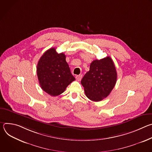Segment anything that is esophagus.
<instances>
[{
    "label": "esophagus",
    "mask_w": 152,
    "mask_h": 152,
    "mask_svg": "<svg viewBox=\"0 0 152 152\" xmlns=\"http://www.w3.org/2000/svg\"><path fill=\"white\" fill-rule=\"evenodd\" d=\"M82 75H77V76H76V80H78V81L80 80H81V79H82Z\"/></svg>",
    "instance_id": "34e87169"
}]
</instances>
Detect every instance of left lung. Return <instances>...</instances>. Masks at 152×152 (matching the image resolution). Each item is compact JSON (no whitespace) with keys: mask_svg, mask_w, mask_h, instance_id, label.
Here are the masks:
<instances>
[{"mask_svg":"<svg viewBox=\"0 0 152 152\" xmlns=\"http://www.w3.org/2000/svg\"><path fill=\"white\" fill-rule=\"evenodd\" d=\"M117 73L111 57L94 60L81 80L86 96L94 102L107 97L116 83Z\"/></svg>","mask_w":152,"mask_h":152,"instance_id":"1","label":"left lung"}]
</instances>
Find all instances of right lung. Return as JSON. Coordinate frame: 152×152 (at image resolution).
<instances>
[{
  "label": "right lung",
  "instance_id": "1",
  "mask_svg": "<svg viewBox=\"0 0 152 152\" xmlns=\"http://www.w3.org/2000/svg\"><path fill=\"white\" fill-rule=\"evenodd\" d=\"M37 73L41 88L52 96L62 94L75 80L66 61V55L58 53L54 48L41 56L37 64Z\"/></svg>",
  "mask_w": 152,
  "mask_h": 152
}]
</instances>
